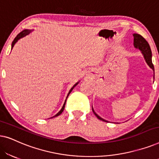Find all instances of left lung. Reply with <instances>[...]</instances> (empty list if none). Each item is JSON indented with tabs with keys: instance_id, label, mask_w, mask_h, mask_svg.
<instances>
[{
	"instance_id": "8db88e82",
	"label": "left lung",
	"mask_w": 159,
	"mask_h": 159,
	"mask_svg": "<svg viewBox=\"0 0 159 159\" xmlns=\"http://www.w3.org/2000/svg\"><path fill=\"white\" fill-rule=\"evenodd\" d=\"M134 37V47L137 49H139L141 51V53L143 55V57H144L145 62L147 63V64L148 65L149 67L151 69H153V74H154V66L153 63H152V52L151 50V48H150V45L145 40V39L140 35L139 34L134 33L133 34ZM153 79H154V75H153ZM93 108V106H92ZM93 111L94 113V114L97 116V118L100 119V120H102L103 121H106V122H108V121L105 120L103 118H101V116H99L95 112V111L93 110Z\"/></svg>"
}]
</instances>
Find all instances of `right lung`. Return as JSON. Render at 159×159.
Instances as JSON below:
<instances>
[{
	"label": "right lung",
	"mask_w": 159,
	"mask_h": 159,
	"mask_svg": "<svg viewBox=\"0 0 159 159\" xmlns=\"http://www.w3.org/2000/svg\"><path fill=\"white\" fill-rule=\"evenodd\" d=\"M32 31H33V30H23V31H21L20 33L19 34H17V36L16 37V38H14V41H13L12 42V44H11V49L13 48V47L14 46V45L16 44V43L17 42V41H18L19 39H21V38H24V37H25L26 35H27V34H29L30 32H31ZM79 82H80V81L79 82H77V83H76L75 84H74V86L72 87V88H71V89H70V90L69 91V93H68V95H67V96H66V98H68V96H69V95L70 94V93L71 92V91H72V90L74 89V88H75V87L76 86V85H77L78 84H79ZM66 99L65 100V102H64V105H63V106H62V108H61V109L59 111H58L57 114H56L55 116H53V117H51V118H53V117H56V116H59V115L61 114V113L63 112V111H64V107H65V104H66Z\"/></svg>",
	"instance_id": "right-lung-1"
}]
</instances>
